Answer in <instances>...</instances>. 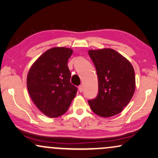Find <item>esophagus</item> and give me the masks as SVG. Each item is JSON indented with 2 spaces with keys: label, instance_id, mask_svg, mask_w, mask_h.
<instances>
[{
  "label": "esophagus",
  "instance_id": "34e87169",
  "mask_svg": "<svg viewBox=\"0 0 158 158\" xmlns=\"http://www.w3.org/2000/svg\"><path fill=\"white\" fill-rule=\"evenodd\" d=\"M78 90H79V91L81 92V93H82L83 91V85H80L79 87H78Z\"/></svg>",
  "mask_w": 158,
  "mask_h": 158
}]
</instances>
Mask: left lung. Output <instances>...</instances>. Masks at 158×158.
<instances>
[{
	"instance_id": "obj_1",
	"label": "left lung",
	"mask_w": 158,
	"mask_h": 158,
	"mask_svg": "<svg viewBox=\"0 0 158 158\" xmlns=\"http://www.w3.org/2000/svg\"><path fill=\"white\" fill-rule=\"evenodd\" d=\"M96 68L98 92L88 100L90 109L101 117L119 114L132 98L135 90V75L131 64L112 49L88 51Z\"/></svg>"
}]
</instances>
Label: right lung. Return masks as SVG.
I'll use <instances>...</instances> for the list:
<instances>
[{"label": "right lung", "instance_id": "obj_1", "mask_svg": "<svg viewBox=\"0 0 158 158\" xmlns=\"http://www.w3.org/2000/svg\"><path fill=\"white\" fill-rule=\"evenodd\" d=\"M71 49L55 47L42 54L30 68L27 88L36 107L50 118L62 116L77 94L70 83L71 73L68 61Z\"/></svg>", "mask_w": 158, "mask_h": 158}]
</instances>
